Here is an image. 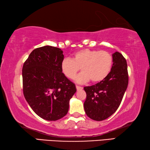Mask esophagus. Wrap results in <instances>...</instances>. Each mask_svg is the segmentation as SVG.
Instances as JSON below:
<instances>
[{"instance_id":"1","label":"esophagus","mask_w":150,"mask_h":150,"mask_svg":"<svg viewBox=\"0 0 150 150\" xmlns=\"http://www.w3.org/2000/svg\"><path fill=\"white\" fill-rule=\"evenodd\" d=\"M76 88L77 90H81L83 89L82 87H80V86H76Z\"/></svg>"}]
</instances>
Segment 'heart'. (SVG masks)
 <instances>
[{
  "label": "heart",
  "mask_w": 150,
  "mask_h": 150,
  "mask_svg": "<svg viewBox=\"0 0 150 150\" xmlns=\"http://www.w3.org/2000/svg\"><path fill=\"white\" fill-rule=\"evenodd\" d=\"M112 62V55L107 51L83 49L76 52L72 59H63L60 68L68 79H74L80 68L82 72L76 78L78 83H86L90 80L96 83L103 80L109 75Z\"/></svg>",
  "instance_id": "1"
}]
</instances>
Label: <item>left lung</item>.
Wrapping results in <instances>:
<instances>
[{
  "mask_svg": "<svg viewBox=\"0 0 150 150\" xmlns=\"http://www.w3.org/2000/svg\"><path fill=\"white\" fill-rule=\"evenodd\" d=\"M112 56L113 64L109 75L100 82L83 88L86 93L85 112L97 121L107 119L117 111L128 86L127 60L119 52Z\"/></svg>",
  "mask_w": 150,
  "mask_h": 150,
  "instance_id": "left-lung-1",
  "label": "left lung"
}]
</instances>
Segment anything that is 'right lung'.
I'll return each instance as SVG.
<instances>
[{
    "instance_id": "obj_1",
    "label": "right lung",
    "mask_w": 150,
    "mask_h": 150,
    "mask_svg": "<svg viewBox=\"0 0 150 150\" xmlns=\"http://www.w3.org/2000/svg\"><path fill=\"white\" fill-rule=\"evenodd\" d=\"M61 49L44 46L35 49L22 68L23 95L31 108L42 119L57 120L64 117L75 84L62 73Z\"/></svg>"
}]
</instances>
